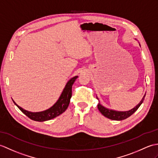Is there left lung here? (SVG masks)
<instances>
[{
	"label": "left lung",
	"mask_w": 158,
	"mask_h": 158,
	"mask_svg": "<svg viewBox=\"0 0 158 158\" xmlns=\"http://www.w3.org/2000/svg\"><path fill=\"white\" fill-rule=\"evenodd\" d=\"M139 46H140V44H139ZM145 96V94L144 95V96L143 97L141 102H139V103L135 106V107H134L133 108H132L131 110H128V111H116V110H114L107 108L104 107V106H102L100 104V102H99V103L98 104V108L99 110H100V112L102 113V114L104 115L105 117H106V118L111 120H122L127 118L128 117H129L130 116L133 114L135 111H137V110L139 108V106L141 105L143 102ZM96 98L97 99H98L97 96Z\"/></svg>",
	"instance_id": "obj_1"
}]
</instances>
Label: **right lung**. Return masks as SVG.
<instances>
[{"mask_svg":"<svg viewBox=\"0 0 158 158\" xmlns=\"http://www.w3.org/2000/svg\"><path fill=\"white\" fill-rule=\"evenodd\" d=\"M77 77L78 76H75L69 81L66 84L64 88L62 91V94H60L59 98L58 99V100L56 102V103L52 106H51L50 108L46 110L37 112H29L21 108L19 105H17L13 99L12 100L13 103L17 106L18 108L24 114L33 120L38 121V122H44V121L53 119L56 118V116L60 115L67 109L69 104L70 103L71 98L72 96V86Z\"/></svg>","mask_w":158,"mask_h":158,"instance_id":"add662e5","label":"right lung"}]
</instances>
